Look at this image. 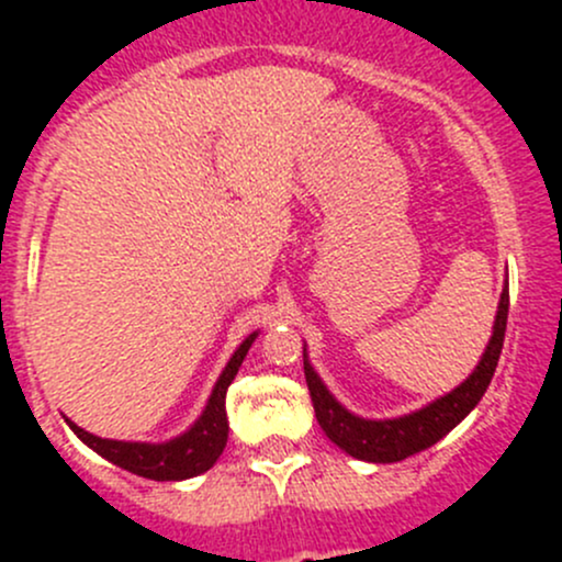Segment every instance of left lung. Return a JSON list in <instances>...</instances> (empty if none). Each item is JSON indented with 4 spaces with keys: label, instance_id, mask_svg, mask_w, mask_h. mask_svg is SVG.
Instances as JSON below:
<instances>
[{
    "label": "left lung",
    "instance_id": "left-lung-1",
    "mask_svg": "<svg viewBox=\"0 0 562 562\" xmlns=\"http://www.w3.org/2000/svg\"><path fill=\"white\" fill-rule=\"evenodd\" d=\"M506 321H508V282L501 293V304H497L495 326H492V337L486 350L481 353V361L475 370L470 372L468 381L459 383L449 394L438 396L429 405L418 407V411L405 413L396 418H361L350 413L321 375L313 370L307 356V345H304V378H307L310 396H313L315 418L326 438L337 443L345 454L364 459V462H400L418 451L429 449L438 443L440 438L451 432L470 411L481 402L486 386H490L492 375H495L497 359L503 350V337H506Z\"/></svg>",
    "mask_w": 562,
    "mask_h": 562
}]
</instances>
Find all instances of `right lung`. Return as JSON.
I'll return each mask as SVG.
<instances>
[{
	"label": "right lung",
	"instance_id": "add662e5",
	"mask_svg": "<svg viewBox=\"0 0 562 562\" xmlns=\"http://www.w3.org/2000/svg\"><path fill=\"white\" fill-rule=\"evenodd\" d=\"M258 331H252L239 348L234 350L231 361L225 364L223 375L214 383L212 396H209L206 407L201 416L195 418L187 432L176 435L166 443H138V440H108L98 435L87 432L78 427L76 422L65 418L70 424L72 432L83 440L92 451L105 457L108 462L119 464V468L130 470L135 475H144L151 481H184L192 475L206 473L214 468L220 454H223L225 443H228V413H225V394H228L231 381L239 372L241 361H245L247 350L252 348Z\"/></svg>",
	"mask_w": 562,
	"mask_h": 562
}]
</instances>
